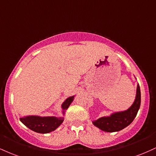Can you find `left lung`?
<instances>
[{"instance_id":"8db88e82","label":"left lung","mask_w":156,"mask_h":156,"mask_svg":"<svg viewBox=\"0 0 156 156\" xmlns=\"http://www.w3.org/2000/svg\"><path fill=\"white\" fill-rule=\"evenodd\" d=\"M141 104V92L139 84L136 87V94L134 102L128 110L116 112L107 117L99 118L92 123L95 126L106 132H119L128 126L134 121Z\"/></svg>"}]
</instances>
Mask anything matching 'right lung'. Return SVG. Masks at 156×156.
Here are the masks:
<instances>
[{
    "mask_svg": "<svg viewBox=\"0 0 156 156\" xmlns=\"http://www.w3.org/2000/svg\"><path fill=\"white\" fill-rule=\"evenodd\" d=\"M74 97H70L65 99L62 105V114L65 115V110L69 108L73 102ZM20 121L27 128L35 132L41 134H47L57 129L64 121V117H54V116H46L41 117L37 115H28L20 118Z\"/></svg>",
    "mask_w": 156,
    "mask_h": 156,
    "instance_id": "obj_1",
    "label": "right lung"
}]
</instances>
